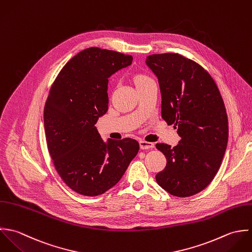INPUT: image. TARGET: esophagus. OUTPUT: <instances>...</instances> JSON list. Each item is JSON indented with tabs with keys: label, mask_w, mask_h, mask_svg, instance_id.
<instances>
[{
	"label": "esophagus",
	"mask_w": 252,
	"mask_h": 252,
	"mask_svg": "<svg viewBox=\"0 0 252 252\" xmlns=\"http://www.w3.org/2000/svg\"><path fill=\"white\" fill-rule=\"evenodd\" d=\"M139 144H140V148L142 150H147V149H153L155 147L154 143L152 142H147V141H144V140H140L139 141Z\"/></svg>",
	"instance_id": "1"
}]
</instances>
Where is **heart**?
<instances>
[{
  "mask_svg": "<svg viewBox=\"0 0 252 252\" xmlns=\"http://www.w3.org/2000/svg\"><path fill=\"white\" fill-rule=\"evenodd\" d=\"M147 80H149V78H148V77L143 76V75H138V76L135 78V85H136V86H138V85H140V84H142V83L146 82Z\"/></svg>",
  "mask_w": 252,
  "mask_h": 252,
  "instance_id": "b5f03b06",
  "label": "heart"
}]
</instances>
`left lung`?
<instances>
[{
    "label": "left lung",
    "mask_w": 252,
    "mask_h": 252,
    "mask_svg": "<svg viewBox=\"0 0 252 252\" xmlns=\"http://www.w3.org/2000/svg\"><path fill=\"white\" fill-rule=\"evenodd\" d=\"M146 65L158 78L161 117L181 137L171 148L157 144L166 166L157 183L176 197L202 191L216 175L228 143V118L221 94L198 63L177 53L152 54Z\"/></svg>",
    "instance_id": "obj_1"
}]
</instances>
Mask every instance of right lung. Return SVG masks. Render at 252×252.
<instances>
[{
	"label": "right lung",
	"mask_w": 252,
	"mask_h": 252,
	"mask_svg": "<svg viewBox=\"0 0 252 252\" xmlns=\"http://www.w3.org/2000/svg\"><path fill=\"white\" fill-rule=\"evenodd\" d=\"M132 59L117 51L84 50L66 63L51 87L44 110L48 149L62 180L78 194H104L139 151L131 138L104 141L95 127L108 111V79Z\"/></svg>",
	"instance_id": "right-lung-1"
}]
</instances>
